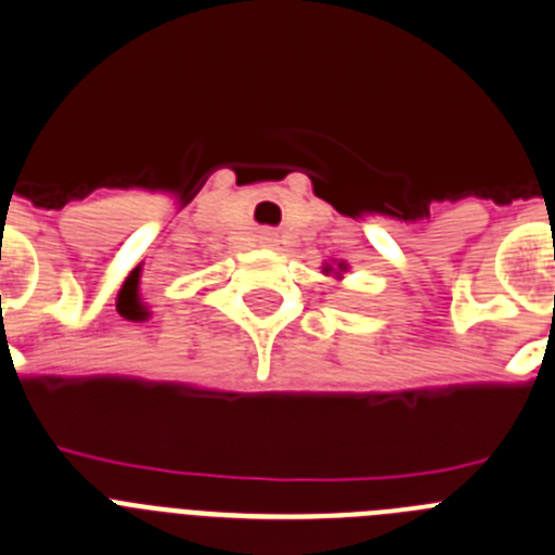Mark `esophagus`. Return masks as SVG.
I'll return each mask as SVG.
<instances>
[{"mask_svg": "<svg viewBox=\"0 0 555 555\" xmlns=\"http://www.w3.org/2000/svg\"><path fill=\"white\" fill-rule=\"evenodd\" d=\"M262 243H268V246H276V237H273V234H266V237H262Z\"/></svg>", "mask_w": 555, "mask_h": 555, "instance_id": "esophagus-1", "label": "esophagus"}]
</instances>
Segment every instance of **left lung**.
<instances>
[{
    "label": "left lung",
    "instance_id": "1",
    "mask_svg": "<svg viewBox=\"0 0 555 555\" xmlns=\"http://www.w3.org/2000/svg\"><path fill=\"white\" fill-rule=\"evenodd\" d=\"M348 273V262L346 259H332V262H323V276H332V279H343Z\"/></svg>",
    "mask_w": 555,
    "mask_h": 555
}]
</instances>
